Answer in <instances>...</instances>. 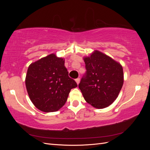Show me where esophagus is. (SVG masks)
<instances>
[{"label":"esophagus","instance_id":"34e87169","mask_svg":"<svg viewBox=\"0 0 150 150\" xmlns=\"http://www.w3.org/2000/svg\"><path fill=\"white\" fill-rule=\"evenodd\" d=\"M76 83L78 84H79V82H80V78H77V79H76Z\"/></svg>","mask_w":150,"mask_h":150}]
</instances>
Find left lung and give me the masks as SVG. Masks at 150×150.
<instances>
[{
	"label": "left lung",
	"mask_w": 150,
	"mask_h": 150,
	"mask_svg": "<svg viewBox=\"0 0 150 150\" xmlns=\"http://www.w3.org/2000/svg\"><path fill=\"white\" fill-rule=\"evenodd\" d=\"M84 61L86 72L79 88L84 99L98 109L109 106L118 96L123 84L122 66L97 50L84 57Z\"/></svg>",
	"instance_id": "8db88e82"
}]
</instances>
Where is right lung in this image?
Instances as JSON below:
<instances>
[{"label":"right lung","mask_w":150,"mask_h":150,"mask_svg":"<svg viewBox=\"0 0 150 150\" xmlns=\"http://www.w3.org/2000/svg\"><path fill=\"white\" fill-rule=\"evenodd\" d=\"M64 59L51 54L29 65L25 77L30 101L43 112H54L66 103L71 89L78 86L68 76Z\"/></svg>","instance_id":"1"}]
</instances>
